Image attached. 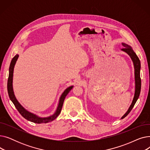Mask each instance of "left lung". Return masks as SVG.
Here are the masks:
<instances>
[{"mask_svg": "<svg viewBox=\"0 0 150 150\" xmlns=\"http://www.w3.org/2000/svg\"><path fill=\"white\" fill-rule=\"evenodd\" d=\"M122 45L124 47V48L121 49L123 52H125L127 53L130 58H131L134 67V76H135V92H134V96L132 103L131 104L130 106L129 107L128 111L126 112V113L122 117L121 119H124V118L127 116L128 114L131 112L132 109L133 108L134 106L135 103H136L137 100L139 98V97L140 96V89H141V79H140V61L138 58V57L136 55V53L133 51L132 47L129 46V45L125 44V43H122Z\"/></svg>", "mask_w": 150, "mask_h": 150, "instance_id": "obj_1", "label": "left lung"}]
</instances>
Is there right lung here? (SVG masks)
<instances>
[{
	"label": "right lung",
	"mask_w": 150,
	"mask_h": 150,
	"mask_svg": "<svg viewBox=\"0 0 150 150\" xmlns=\"http://www.w3.org/2000/svg\"><path fill=\"white\" fill-rule=\"evenodd\" d=\"M18 57H19V54L15 55L14 57L11 60L10 68H9V76H8V83H7V89H8V96H9L10 100H11V101L14 105L16 108L18 109L19 112L21 114V115L23 117H24L25 119H27V120L30 121L31 122L36 123H48V122L53 121V120L56 119V118L60 114L62 105H63V103H64V99H65L66 96L68 94V93L70 91L71 89L73 88L74 86H69V87L67 88L61 94V96L59 98V103L58 105V107L57 108L56 111L54 112V113L53 115H52L49 117H38V115L28 111L27 110H26L24 108H23L19 103V101L17 100L16 98V97L14 96L13 88V71H14V67L15 64H16V61H17Z\"/></svg>",
	"instance_id": "1"
}]
</instances>
